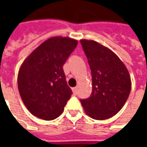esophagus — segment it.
<instances>
[{
  "label": "esophagus",
  "instance_id": "esophagus-1",
  "mask_svg": "<svg viewBox=\"0 0 147 147\" xmlns=\"http://www.w3.org/2000/svg\"><path fill=\"white\" fill-rule=\"evenodd\" d=\"M72 91H73L74 94H77L78 88H77V87H74V88H72Z\"/></svg>",
  "mask_w": 147,
  "mask_h": 147
}]
</instances>
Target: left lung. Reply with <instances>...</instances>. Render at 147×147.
<instances>
[{
  "label": "left lung",
  "mask_w": 147,
  "mask_h": 147,
  "mask_svg": "<svg viewBox=\"0 0 147 147\" xmlns=\"http://www.w3.org/2000/svg\"><path fill=\"white\" fill-rule=\"evenodd\" d=\"M92 76V92L80 99L86 113L94 120H106L122 109L131 83L128 71L113 52L92 40H81Z\"/></svg>",
  "instance_id": "1"
}]
</instances>
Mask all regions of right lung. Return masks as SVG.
<instances>
[{"instance_id":"add662e5","label":"right lung","mask_w":147,"mask_h":147,"mask_svg":"<svg viewBox=\"0 0 147 147\" xmlns=\"http://www.w3.org/2000/svg\"><path fill=\"white\" fill-rule=\"evenodd\" d=\"M75 39L53 37L34 50L21 65L18 88L24 105L35 117L52 120L61 115L72 91L63 66L76 47Z\"/></svg>"}]
</instances>
